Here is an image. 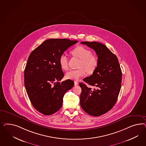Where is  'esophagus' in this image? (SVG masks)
<instances>
[{
    "label": "esophagus",
    "instance_id": "obj_1",
    "mask_svg": "<svg viewBox=\"0 0 146 146\" xmlns=\"http://www.w3.org/2000/svg\"><path fill=\"white\" fill-rule=\"evenodd\" d=\"M78 84H78V82H76V81H74V86H78Z\"/></svg>",
    "mask_w": 146,
    "mask_h": 146
}]
</instances>
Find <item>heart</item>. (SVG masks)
Wrapping results in <instances>:
<instances>
[{
  "mask_svg": "<svg viewBox=\"0 0 146 146\" xmlns=\"http://www.w3.org/2000/svg\"><path fill=\"white\" fill-rule=\"evenodd\" d=\"M71 53L73 56L80 59L78 66L79 68L68 71L66 73L67 79L78 80L86 75V72L89 74H92L95 71L98 65V60L89 49L83 46H78L73 49ZM59 62L62 70L68 69V58L65 54H62L60 56Z\"/></svg>",
  "mask_w": 146,
  "mask_h": 146,
  "instance_id": "1",
  "label": "heart"
}]
</instances>
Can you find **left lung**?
Here are the masks:
<instances>
[{"label": "left lung", "instance_id": "1", "mask_svg": "<svg viewBox=\"0 0 146 146\" xmlns=\"http://www.w3.org/2000/svg\"><path fill=\"white\" fill-rule=\"evenodd\" d=\"M97 55L98 65L93 74L84 79L92 89L81 82L80 106L88 114L100 116L110 110L119 94L122 72L118 58L104 44L97 42H82Z\"/></svg>", "mask_w": 146, "mask_h": 146}]
</instances>
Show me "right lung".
Listing matches in <instances>:
<instances>
[{
  "label": "right lung",
  "mask_w": 146,
  "mask_h": 146,
  "mask_svg": "<svg viewBox=\"0 0 146 146\" xmlns=\"http://www.w3.org/2000/svg\"><path fill=\"white\" fill-rule=\"evenodd\" d=\"M78 40L49 39L30 54L24 72L27 93L33 106L44 115H52L62 106L65 93L74 81H59L64 74L60 66V56Z\"/></svg>",
  "instance_id": "add662e5"
}]
</instances>
